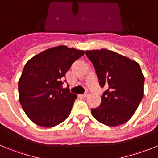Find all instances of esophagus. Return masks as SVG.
Masks as SVG:
<instances>
[{
	"mask_svg": "<svg viewBox=\"0 0 158 158\" xmlns=\"http://www.w3.org/2000/svg\"><path fill=\"white\" fill-rule=\"evenodd\" d=\"M89 95V92H86V93H85L84 94H82V96H83V97H87Z\"/></svg>",
	"mask_w": 158,
	"mask_h": 158,
	"instance_id": "esophagus-1",
	"label": "esophagus"
}]
</instances>
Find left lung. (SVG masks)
Returning <instances> with one entry per match:
<instances>
[{"label":"left lung","mask_w":158,"mask_h":158,"mask_svg":"<svg viewBox=\"0 0 158 158\" xmlns=\"http://www.w3.org/2000/svg\"><path fill=\"white\" fill-rule=\"evenodd\" d=\"M96 70L101 88L105 87L93 116L101 123L115 127L127 122L143 97L145 78L135 61L105 49L85 52Z\"/></svg>","instance_id":"left-lung-1"}]
</instances>
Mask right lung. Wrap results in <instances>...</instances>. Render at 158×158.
Segmentation results:
<instances>
[{"label":"right lung","instance_id":"1","mask_svg":"<svg viewBox=\"0 0 158 158\" xmlns=\"http://www.w3.org/2000/svg\"><path fill=\"white\" fill-rule=\"evenodd\" d=\"M85 52L65 46L48 49L24 65L19 78V102L26 115L39 126L51 127L70 114L77 96L62 89L65 73Z\"/></svg>","mask_w":158,"mask_h":158}]
</instances>
